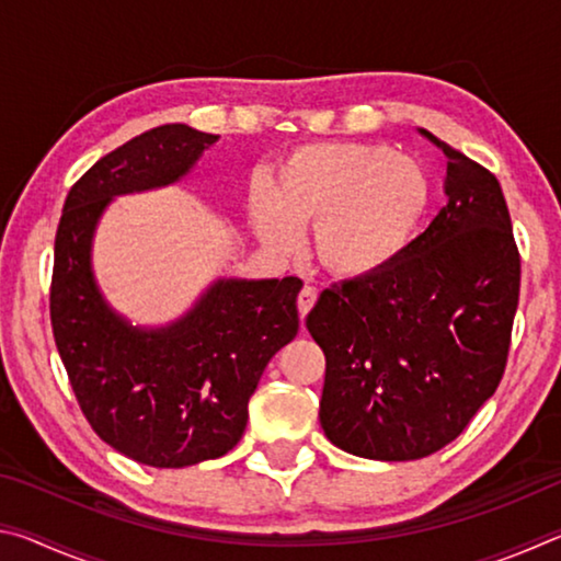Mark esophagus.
I'll return each mask as SVG.
<instances>
[{
  "mask_svg": "<svg viewBox=\"0 0 561 561\" xmlns=\"http://www.w3.org/2000/svg\"><path fill=\"white\" fill-rule=\"evenodd\" d=\"M317 289L314 287H304L301 291H299V299H297V307H299V317L304 319L311 311V307H314L317 304Z\"/></svg>",
  "mask_w": 561,
  "mask_h": 561,
  "instance_id": "1",
  "label": "esophagus"
}]
</instances>
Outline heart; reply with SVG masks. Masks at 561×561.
<instances>
[{
    "label": "heart",
    "instance_id": "b5f03b06",
    "mask_svg": "<svg viewBox=\"0 0 561 561\" xmlns=\"http://www.w3.org/2000/svg\"><path fill=\"white\" fill-rule=\"evenodd\" d=\"M431 201L417 160L381 144H311L284 160L272 187H254L250 215L272 250L311 225V252L339 279H366L408 250Z\"/></svg>",
    "mask_w": 561,
    "mask_h": 561
}]
</instances>
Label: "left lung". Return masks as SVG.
Returning <instances> with one entry per match:
<instances>
[{"instance_id": "left-lung-1", "label": "left lung", "mask_w": 561, "mask_h": 561, "mask_svg": "<svg viewBox=\"0 0 561 561\" xmlns=\"http://www.w3.org/2000/svg\"><path fill=\"white\" fill-rule=\"evenodd\" d=\"M448 205L391 267L321 291L307 329L327 356L319 421L336 448L417 460L468 428L505 374L519 252L497 178L433 133Z\"/></svg>"}]
</instances>
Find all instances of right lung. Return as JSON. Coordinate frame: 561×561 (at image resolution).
<instances>
[{"mask_svg":"<svg viewBox=\"0 0 561 561\" xmlns=\"http://www.w3.org/2000/svg\"><path fill=\"white\" fill-rule=\"evenodd\" d=\"M217 138L185 123L140 133L81 175L56 230L51 329L76 401L103 443L150 468L230 453L270 358L299 331L297 277H220L165 327H133L93 277V234L113 197L178 183Z\"/></svg>","mask_w":561,"mask_h":561,"instance_id":"1","label":"right lung"}]
</instances>
